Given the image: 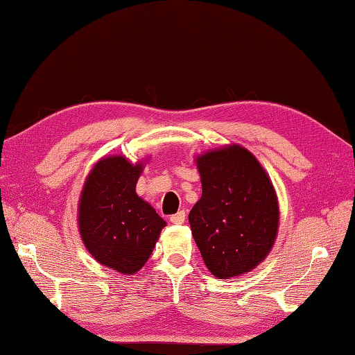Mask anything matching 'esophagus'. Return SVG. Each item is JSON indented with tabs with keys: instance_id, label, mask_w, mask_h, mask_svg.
<instances>
[{
	"instance_id": "esophagus-1",
	"label": "esophagus",
	"mask_w": 355,
	"mask_h": 355,
	"mask_svg": "<svg viewBox=\"0 0 355 355\" xmlns=\"http://www.w3.org/2000/svg\"><path fill=\"white\" fill-rule=\"evenodd\" d=\"M170 220L173 224H184L185 223V211H178L176 215H171Z\"/></svg>"
}]
</instances>
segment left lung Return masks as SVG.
Masks as SVG:
<instances>
[{
	"mask_svg": "<svg viewBox=\"0 0 355 355\" xmlns=\"http://www.w3.org/2000/svg\"><path fill=\"white\" fill-rule=\"evenodd\" d=\"M202 196L189 215L207 269L219 279L241 277L269 255L278 235V196L267 171L238 144L196 157Z\"/></svg>",
	"mask_w": 355,
	"mask_h": 355,
	"instance_id": "left-lung-1",
	"label": "left lung"
}]
</instances>
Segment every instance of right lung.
I'll list each match as a JSON object with an SVG mask.
<instances>
[{
    "label": "right lung",
    "mask_w": 355,
    "mask_h": 355,
    "mask_svg": "<svg viewBox=\"0 0 355 355\" xmlns=\"http://www.w3.org/2000/svg\"><path fill=\"white\" fill-rule=\"evenodd\" d=\"M145 160L132 164L122 155L98 159L78 199L77 224L86 250L123 275L142 269L166 225L136 193Z\"/></svg>",
    "instance_id": "obj_1"
}]
</instances>
